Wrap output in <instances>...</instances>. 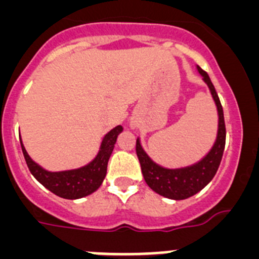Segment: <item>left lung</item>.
Instances as JSON below:
<instances>
[{"mask_svg": "<svg viewBox=\"0 0 259 259\" xmlns=\"http://www.w3.org/2000/svg\"><path fill=\"white\" fill-rule=\"evenodd\" d=\"M197 68L198 72L202 75L205 83L209 85L210 92L217 104L219 115L218 136H217V141L209 154L203 158L202 161L193 166L178 168V170H168V168H163V167L155 164L143 150L139 139L136 140V154L140 161L141 172H143L146 184L149 185L155 193L161 194L163 197L171 198V200H184V198L191 197L200 192L203 187H206L218 171L222 157H223L224 145H226V124H224L223 107H222L217 91H215L207 72L201 67Z\"/></svg>", "mask_w": 259, "mask_h": 259, "instance_id": "left-lung-1", "label": "left lung"}]
</instances>
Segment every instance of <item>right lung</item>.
<instances>
[{
    "label": "right lung",
    "instance_id": "obj_1",
    "mask_svg": "<svg viewBox=\"0 0 259 259\" xmlns=\"http://www.w3.org/2000/svg\"><path fill=\"white\" fill-rule=\"evenodd\" d=\"M122 131V125H116L105 136L101 144V149L91 163L77 170L62 171V172H49L41 168L27 154L22 141H20V145H22L23 154H24V159H26L29 171L45 188L62 198L76 200V198L85 197L100 188V185L102 184L106 176L107 162L114 149L116 137Z\"/></svg>",
    "mask_w": 259,
    "mask_h": 259
}]
</instances>
